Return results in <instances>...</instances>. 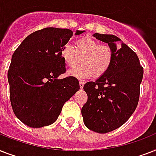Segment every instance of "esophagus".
<instances>
[{
  "label": "esophagus",
  "mask_w": 156,
  "mask_h": 156,
  "mask_svg": "<svg viewBox=\"0 0 156 156\" xmlns=\"http://www.w3.org/2000/svg\"><path fill=\"white\" fill-rule=\"evenodd\" d=\"M79 86H80L81 89H83V86H84V82H83V81H80V82H79Z\"/></svg>",
  "instance_id": "1"
}]
</instances>
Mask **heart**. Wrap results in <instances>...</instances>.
I'll use <instances>...</instances> for the list:
<instances>
[{"label": "heart", "instance_id": "heart-1", "mask_svg": "<svg viewBox=\"0 0 156 156\" xmlns=\"http://www.w3.org/2000/svg\"><path fill=\"white\" fill-rule=\"evenodd\" d=\"M61 57L66 66L73 67L82 58V65L68 71V75L79 79L94 76L99 78L108 70L113 60V51L108 45L89 36L79 38L74 47L66 45L61 49Z\"/></svg>", "mask_w": 156, "mask_h": 156}]
</instances>
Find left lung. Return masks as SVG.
I'll return each mask as SVG.
<instances>
[{
  "instance_id": "8db88e82",
  "label": "left lung",
  "mask_w": 156,
  "mask_h": 156,
  "mask_svg": "<svg viewBox=\"0 0 156 156\" xmlns=\"http://www.w3.org/2000/svg\"><path fill=\"white\" fill-rule=\"evenodd\" d=\"M113 51L110 68L95 82L83 89L87 101L82 108L85 126L96 133H105L125 124L138 106L143 68L135 52L113 35L94 34Z\"/></svg>"
}]
</instances>
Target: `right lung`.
I'll return each instance as SVG.
<instances>
[{"label":"right lung","instance_id":"1","mask_svg":"<svg viewBox=\"0 0 156 156\" xmlns=\"http://www.w3.org/2000/svg\"><path fill=\"white\" fill-rule=\"evenodd\" d=\"M84 30H76L80 35ZM73 35L69 29L46 27L29 35L14 51L8 70L9 97L15 116L32 128L54 123L64 104L78 90L66 73L61 52Z\"/></svg>","mask_w":156,"mask_h":156}]
</instances>
